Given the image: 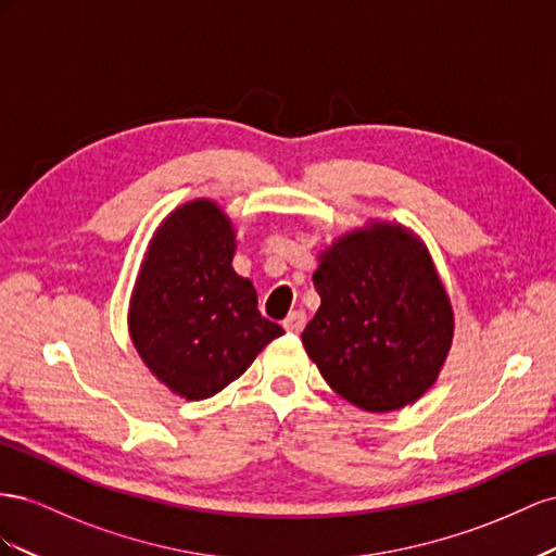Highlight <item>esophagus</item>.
<instances>
[{"mask_svg":"<svg viewBox=\"0 0 556 556\" xmlns=\"http://www.w3.org/2000/svg\"><path fill=\"white\" fill-rule=\"evenodd\" d=\"M305 321H307V316H305V312H300V309H295V312H291L287 319H283V330L287 332H293V336H298L300 330L305 328Z\"/></svg>","mask_w":556,"mask_h":556,"instance_id":"1","label":"esophagus"}]
</instances>
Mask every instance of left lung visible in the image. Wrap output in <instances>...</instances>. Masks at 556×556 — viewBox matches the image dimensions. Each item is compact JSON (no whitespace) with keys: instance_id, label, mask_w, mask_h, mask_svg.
Masks as SVG:
<instances>
[{"instance_id":"left-lung-1","label":"left lung","mask_w":556,"mask_h":556,"mask_svg":"<svg viewBox=\"0 0 556 556\" xmlns=\"http://www.w3.org/2000/svg\"><path fill=\"white\" fill-rule=\"evenodd\" d=\"M312 281L321 307L303 344L332 391L366 412H393L433 387L454 314L415 235L393 224L346 232Z\"/></svg>"}]
</instances>
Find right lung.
Returning <instances> with one entry per match:
<instances>
[{"mask_svg":"<svg viewBox=\"0 0 556 556\" xmlns=\"http://www.w3.org/2000/svg\"><path fill=\"white\" fill-rule=\"evenodd\" d=\"M235 230L212 200H193L157 228L130 300L141 361L186 401L226 389L283 336L258 312L253 283L232 269Z\"/></svg>","mask_w":556,"mask_h":556,"instance_id":"1","label":"right lung"}]
</instances>
